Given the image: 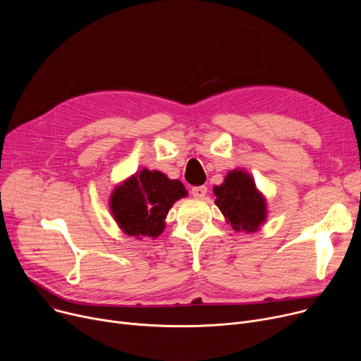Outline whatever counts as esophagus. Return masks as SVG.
<instances>
[{
  "mask_svg": "<svg viewBox=\"0 0 361 361\" xmlns=\"http://www.w3.org/2000/svg\"><path fill=\"white\" fill-rule=\"evenodd\" d=\"M206 193H207V187L206 185H199V187H193L192 188V195L196 199H203L206 196Z\"/></svg>",
  "mask_w": 361,
  "mask_h": 361,
  "instance_id": "1",
  "label": "esophagus"
}]
</instances>
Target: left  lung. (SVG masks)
Segmentation results:
<instances>
[{"mask_svg": "<svg viewBox=\"0 0 361 361\" xmlns=\"http://www.w3.org/2000/svg\"><path fill=\"white\" fill-rule=\"evenodd\" d=\"M214 195L215 204L235 231L256 233L268 218L267 199L247 171H230L224 183L214 187Z\"/></svg>", "mask_w": 361, "mask_h": 361, "instance_id": "left-lung-1", "label": "left lung"}]
</instances>
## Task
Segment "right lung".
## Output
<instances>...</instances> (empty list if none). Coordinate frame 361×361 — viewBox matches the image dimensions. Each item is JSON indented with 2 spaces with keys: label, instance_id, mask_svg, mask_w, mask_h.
Masks as SVG:
<instances>
[{
  "label": "right lung",
  "instance_id": "1",
  "mask_svg": "<svg viewBox=\"0 0 361 361\" xmlns=\"http://www.w3.org/2000/svg\"><path fill=\"white\" fill-rule=\"evenodd\" d=\"M185 196L181 181L168 178L158 169L143 168L116 185L109 197V211L124 234L155 240L165 230L171 207Z\"/></svg>",
  "mask_w": 361,
  "mask_h": 361
}]
</instances>
